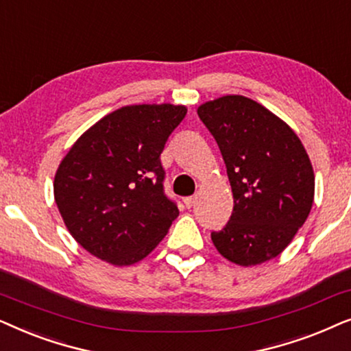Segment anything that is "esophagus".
I'll return each mask as SVG.
<instances>
[{
	"label": "esophagus",
	"mask_w": 351,
	"mask_h": 351,
	"mask_svg": "<svg viewBox=\"0 0 351 351\" xmlns=\"http://www.w3.org/2000/svg\"><path fill=\"white\" fill-rule=\"evenodd\" d=\"M195 200H197V197H195V195H189V197H186V199L183 200V202H184L186 207L191 208V207H193V205L195 204Z\"/></svg>",
	"instance_id": "obj_1"
}]
</instances>
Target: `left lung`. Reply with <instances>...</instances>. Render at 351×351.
Returning <instances> with one entry per match:
<instances>
[{"instance_id":"left-lung-1","label":"left lung","mask_w":351,"mask_h":351,"mask_svg":"<svg viewBox=\"0 0 351 351\" xmlns=\"http://www.w3.org/2000/svg\"><path fill=\"white\" fill-rule=\"evenodd\" d=\"M221 151L234 208L212 241L241 266L274 258L310 215L315 173L287 123L244 96H223L197 109Z\"/></svg>"}]
</instances>
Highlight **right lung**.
I'll return each mask as SVG.
<instances>
[{
    "label": "right lung",
    "mask_w": 351,
    "mask_h": 351,
    "mask_svg": "<svg viewBox=\"0 0 351 351\" xmlns=\"http://www.w3.org/2000/svg\"><path fill=\"white\" fill-rule=\"evenodd\" d=\"M186 115L171 104L127 106L83 133L60 162L54 199L83 249L112 265L143 260L180 215L160 154Z\"/></svg>",
    "instance_id": "add662e5"
}]
</instances>
